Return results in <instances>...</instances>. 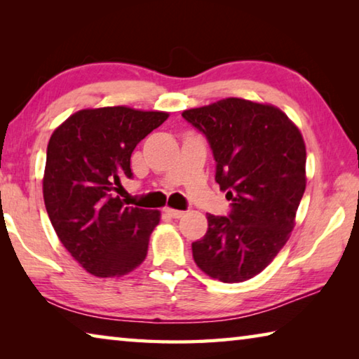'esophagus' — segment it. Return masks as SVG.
<instances>
[{
  "mask_svg": "<svg viewBox=\"0 0 359 359\" xmlns=\"http://www.w3.org/2000/svg\"><path fill=\"white\" fill-rule=\"evenodd\" d=\"M165 212L166 214L171 217V218H180V217H184V214L185 212L184 210H177V209H169V208H166L165 209Z\"/></svg>",
  "mask_w": 359,
  "mask_h": 359,
  "instance_id": "34e87169",
  "label": "esophagus"
}]
</instances>
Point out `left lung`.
Segmentation results:
<instances>
[{
    "mask_svg": "<svg viewBox=\"0 0 359 359\" xmlns=\"http://www.w3.org/2000/svg\"><path fill=\"white\" fill-rule=\"evenodd\" d=\"M210 145L226 217L191 244L194 263L212 278L236 283L259 274L287 244L306 190V145L280 109L226 98L182 114Z\"/></svg>",
    "mask_w": 359,
    "mask_h": 359,
    "instance_id": "obj_1",
    "label": "left lung"
}]
</instances>
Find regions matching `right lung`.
<instances>
[{
  "mask_svg": "<svg viewBox=\"0 0 359 359\" xmlns=\"http://www.w3.org/2000/svg\"><path fill=\"white\" fill-rule=\"evenodd\" d=\"M168 118L125 106L83 109L47 145L44 203L66 250L96 277H120L142 263L160 212L128 205L121 179H133L131 154Z\"/></svg>",
  "mask_w": 359,
  "mask_h": 359,
  "instance_id": "right-lung-1",
  "label": "right lung"
}]
</instances>
